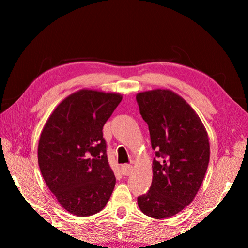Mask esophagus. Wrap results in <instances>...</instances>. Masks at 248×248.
Returning a JSON list of instances; mask_svg holds the SVG:
<instances>
[{
  "label": "esophagus",
  "instance_id": "34e87169",
  "mask_svg": "<svg viewBox=\"0 0 248 248\" xmlns=\"http://www.w3.org/2000/svg\"><path fill=\"white\" fill-rule=\"evenodd\" d=\"M131 171H132V165L124 164L123 166H121V173H123L124 175L128 176V175L131 174Z\"/></svg>",
  "mask_w": 248,
  "mask_h": 248
}]
</instances>
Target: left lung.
<instances>
[{
	"instance_id": "8db88e82",
	"label": "left lung",
	"mask_w": 248,
	"mask_h": 248,
	"mask_svg": "<svg viewBox=\"0 0 248 248\" xmlns=\"http://www.w3.org/2000/svg\"><path fill=\"white\" fill-rule=\"evenodd\" d=\"M155 150L150 190L138 197L142 212L154 219L173 217L191 203L210 158L208 133L186 100L170 90L137 94Z\"/></svg>"
}]
</instances>
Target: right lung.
Returning <instances> with one entry per match:
<instances>
[{"label":"right lung","instance_id":"add662e5","mask_svg":"<svg viewBox=\"0 0 248 248\" xmlns=\"http://www.w3.org/2000/svg\"><path fill=\"white\" fill-rule=\"evenodd\" d=\"M121 99L117 93L79 90L58 105L41 131V175L59 203L74 216L102 211L114 190L103 127Z\"/></svg>","mask_w":248,"mask_h":248}]
</instances>
